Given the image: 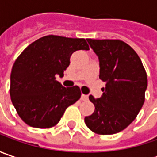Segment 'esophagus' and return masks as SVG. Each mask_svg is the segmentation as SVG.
<instances>
[{
    "instance_id": "1",
    "label": "esophagus",
    "mask_w": 157,
    "mask_h": 157,
    "mask_svg": "<svg viewBox=\"0 0 157 157\" xmlns=\"http://www.w3.org/2000/svg\"><path fill=\"white\" fill-rule=\"evenodd\" d=\"M88 99V96L87 95H86V94H81V100H86Z\"/></svg>"
}]
</instances>
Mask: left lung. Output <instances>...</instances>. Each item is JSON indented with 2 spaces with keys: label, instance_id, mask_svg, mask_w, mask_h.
<instances>
[{
  "label": "left lung",
  "instance_id": "8db88e82",
  "mask_svg": "<svg viewBox=\"0 0 157 157\" xmlns=\"http://www.w3.org/2000/svg\"><path fill=\"white\" fill-rule=\"evenodd\" d=\"M100 61V78L105 83L103 94L89 100L94 113L85 118L88 128L98 135H113L135 120L145 100L147 73L139 56L121 40L87 39Z\"/></svg>",
  "mask_w": 157,
  "mask_h": 157
}]
</instances>
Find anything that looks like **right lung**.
Returning a JSON list of instances; mask_svg holds the SVG:
<instances>
[{
  "instance_id": "obj_1",
  "label": "right lung",
  "mask_w": 157,
  "mask_h": 157,
  "mask_svg": "<svg viewBox=\"0 0 157 157\" xmlns=\"http://www.w3.org/2000/svg\"><path fill=\"white\" fill-rule=\"evenodd\" d=\"M89 50L84 38L46 36L33 42L17 57L10 75V98L21 120L30 127L57 125L65 109L79 100L78 86L63 87V76L73 52Z\"/></svg>"
}]
</instances>
